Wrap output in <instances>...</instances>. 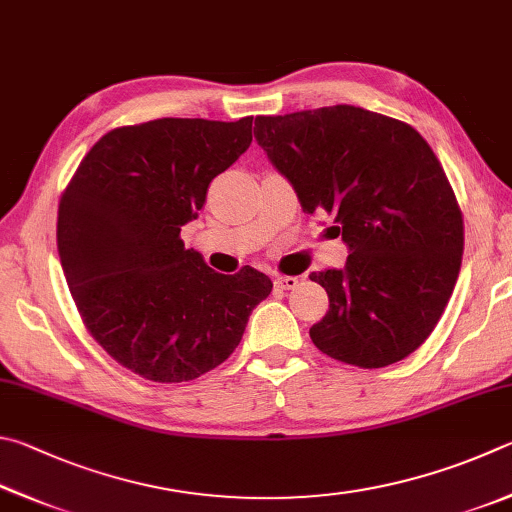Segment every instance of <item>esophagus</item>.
Masks as SVG:
<instances>
[{"label": "esophagus", "instance_id": "esophagus-1", "mask_svg": "<svg viewBox=\"0 0 512 512\" xmlns=\"http://www.w3.org/2000/svg\"><path fill=\"white\" fill-rule=\"evenodd\" d=\"M274 285L279 290H294L299 285V279L297 276H279V279L274 281Z\"/></svg>", "mask_w": 512, "mask_h": 512}]
</instances>
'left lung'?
Returning a JSON list of instances; mask_svg holds the SVG:
<instances>
[{"label":"left lung","instance_id":"8db88e82","mask_svg":"<svg viewBox=\"0 0 512 512\" xmlns=\"http://www.w3.org/2000/svg\"><path fill=\"white\" fill-rule=\"evenodd\" d=\"M254 137L306 213H330L348 258L312 272L330 308L321 353L382 369L432 335L459 279L463 218L434 150L411 125L353 105L256 116Z\"/></svg>","mask_w":512,"mask_h":512}]
</instances>
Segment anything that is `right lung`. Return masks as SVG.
Returning <instances> with one entry per match:
<instances>
[{"label":"right lung","instance_id":"obj_1","mask_svg":"<svg viewBox=\"0 0 512 512\" xmlns=\"http://www.w3.org/2000/svg\"><path fill=\"white\" fill-rule=\"evenodd\" d=\"M251 119H157L94 143L58 206V254L85 326L152 382H188L236 351L270 276L218 274L186 249L213 177L251 143Z\"/></svg>","mask_w":512,"mask_h":512}]
</instances>
